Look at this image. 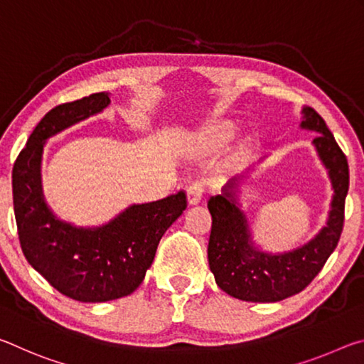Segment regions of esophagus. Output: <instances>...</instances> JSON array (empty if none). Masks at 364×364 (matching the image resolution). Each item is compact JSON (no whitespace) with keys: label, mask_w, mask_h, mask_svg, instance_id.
<instances>
[{"label":"esophagus","mask_w":364,"mask_h":364,"mask_svg":"<svg viewBox=\"0 0 364 364\" xmlns=\"http://www.w3.org/2000/svg\"><path fill=\"white\" fill-rule=\"evenodd\" d=\"M203 183L201 182H193L190 183L188 188H187V200H188V205H196L200 203L201 196H203Z\"/></svg>","instance_id":"esophagus-1"}]
</instances>
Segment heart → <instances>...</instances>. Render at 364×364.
<instances>
[{
	"mask_svg": "<svg viewBox=\"0 0 364 364\" xmlns=\"http://www.w3.org/2000/svg\"><path fill=\"white\" fill-rule=\"evenodd\" d=\"M230 136V129L228 126H223V124H218V126H211L201 134V141L208 146H219L229 140Z\"/></svg>",
	"mask_w": 364,
	"mask_h": 364,
	"instance_id": "b5f03b06",
	"label": "heart"
}]
</instances>
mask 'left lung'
Segmentation results:
<instances>
[{
  "mask_svg": "<svg viewBox=\"0 0 364 364\" xmlns=\"http://www.w3.org/2000/svg\"><path fill=\"white\" fill-rule=\"evenodd\" d=\"M301 114L300 127L319 134L313 145L332 183L329 218L319 234L300 248L287 253L261 252L253 245L248 221L237 203L243 176L230 178L221 195L208 200L213 218L208 261L219 289L234 299L274 303L299 294L318 276L341 240L350 183L347 156L316 111L305 106Z\"/></svg>",
  "mask_w": 364,
  "mask_h": 364,
  "instance_id": "obj_1",
  "label": "left lung"
}]
</instances>
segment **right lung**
<instances>
[{"label": "right lung", "instance_id": "right-lung-1", "mask_svg": "<svg viewBox=\"0 0 364 364\" xmlns=\"http://www.w3.org/2000/svg\"><path fill=\"white\" fill-rule=\"evenodd\" d=\"M109 103V95L101 92L46 112L13 168L14 216L23 256L58 291L83 303L132 294L145 279L161 237L187 208L181 190L151 203L130 205L100 228H77L51 213L40 174L45 141Z\"/></svg>", "mask_w": 364, "mask_h": 364}]
</instances>
